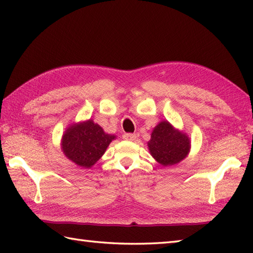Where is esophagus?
Instances as JSON below:
<instances>
[{"label": "esophagus", "mask_w": 253, "mask_h": 253, "mask_svg": "<svg viewBox=\"0 0 253 253\" xmlns=\"http://www.w3.org/2000/svg\"><path fill=\"white\" fill-rule=\"evenodd\" d=\"M123 139H125V140H128V141H132V140H135V139H136V135H135V133H130V132L124 133Z\"/></svg>", "instance_id": "esophagus-1"}]
</instances>
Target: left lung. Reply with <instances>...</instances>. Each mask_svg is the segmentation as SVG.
<instances>
[{"instance_id": "8db88e82", "label": "left lung", "mask_w": 253, "mask_h": 253, "mask_svg": "<svg viewBox=\"0 0 253 253\" xmlns=\"http://www.w3.org/2000/svg\"><path fill=\"white\" fill-rule=\"evenodd\" d=\"M150 153L164 166L174 165L186 158L190 141L185 133L176 130L169 122H161L154 128L148 142Z\"/></svg>"}]
</instances>
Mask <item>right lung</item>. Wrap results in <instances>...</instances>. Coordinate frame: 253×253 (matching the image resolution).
<instances>
[{
    "label": "right lung",
    "instance_id": "obj_1",
    "mask_svg": "<svg viewBox=\"0 0 253 253\" xmlns=\"http://www.w3.org/2000/svg\"><path fill=\"white\" fill-rule=\"evenodd\" d=\"M115 136L107 135L103 129L89 120L72 125L63 135L64 154L75 164L91 168L98 161Z\"/></svg>",
    "mask_w": 253,
    "mask_h": 253
}]
</instances>
